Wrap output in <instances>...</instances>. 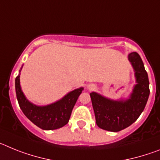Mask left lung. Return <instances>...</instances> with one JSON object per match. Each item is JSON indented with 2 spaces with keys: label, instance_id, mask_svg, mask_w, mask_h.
Segmentation results:
<instances>
[{
  "label": "left lung",
  "instance_id": "obj_1",
  "mask_svg": "<svg viewBox=\"0 0 160 160\" xmlns=\"http://www.w3.org/2000/svg\"><path fill=\"white\" fill-rule=\"evenodd\" d=\"M135 70L136 85L127 100H111L95 92L90 93L98 127L109 131H122L135 122L143 111L150 94L149 80L143 62L136 52L128 55Z\"/></svg>",
  "mask_w": 160,
  "mask_h": 160
}]
</instances>
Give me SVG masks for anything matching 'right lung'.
Masks as SVG:
<instances>
[{
  "label": "right lung",
  "instance_id": "1",
  "mask_svg": "<svg viewBox=\"0 0 160 160\" xmlns=\"http://www.w3.org/2000/svg\"><path fill=\"white\" fill-rule=\"evenodd\" d=\"M15 88L20 108L24 114L32 123L46 131L58 129L68 123L72 110L83 90L82 87L76 89L59 101L41 107L34 105L26 99L20 86V74L15 79Z\"/></svg>",
  "mask_w": 160,
  "mask_h": 160
}]
</instances>
